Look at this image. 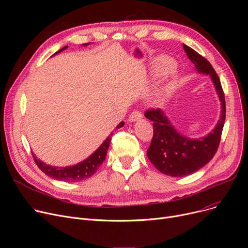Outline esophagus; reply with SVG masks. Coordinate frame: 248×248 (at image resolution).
Listing matches in <instances>:
<instances>
[{
    "mask_svg": "<svg viewBox=\"0 0 248 248\" xmlns=\"http://www.w3.org/2000/svg\"><path fill=\"white\" fill-rule=\"evenodd\" d=\"M141 112L139 110H134L131 114H129V121L131 122H137L141 119Z\"/></svg>",
    "mask_w": 248,
    "mask_h": 248,
    "instance_id": "obj_1",
    "label": "esophagus"
}]
</instances>
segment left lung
Returning <instances> with one entry per match:
<instances>
[{
    "label": "left lung",
    "mask_w": 248,
    "mask_h": 248,
    "mask_svg": "<svg viewBox=\"0 0 248 248\" xmlns=\"http://www.w3.org/2000/svg\"><path fill=\"white\" fill-rule=\"evenodd\" d=\"M188 58L197 71L210 75L221 101V115L213 131L206 137L193 140L181 135L167 119L162 109H148L147 119L153 122L154 136L147 155L158 170L171 177H185L200 170L216 154L226 116L225 97L219 77L210 62L183 44Z\"/></svg>",
    "instance_id": "1"
}]
</instances>
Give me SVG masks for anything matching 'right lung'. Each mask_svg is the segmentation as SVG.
<instances>
[{
    "instance_id": "right-lung-1",
    "label": "right lung",
    "mask_w": 248,
    "mask_h": 248,
    "mask_svg": "<svg viewBox=\"0 0 248 248\" xmlns=\"http://www.w3.org/2000/svg\"><path fill=\"white\" fill-rule=\"evenodd\" d=\"M89 43H85L83 44L84 46L88 45ZM68 46H65L63 48H61L59 51H57L55 54L59 53V52L63 51L64 49H66ZM54 54V55H55ZM124 123H121L117 124L116 128H120L122 126H124ZM111 136L112 133L107 138V140H104L102 144L100 145V147L89 157L82 161L81 163H78L74 166H69V167H64V168H58V167H52L49 165H46L45 163H43L42 161L38 160L35 155L32 153L33 159L36 163V165L38 166V168L40 170L46 174L48 177L55 179V180H59V181H65V182H78V181H82L85 180L87 178H90L93 176L97 170L98 168L100 167V165L103 163V161L106 160L107 157V153L110 144L111 140Z\"/></svg>"
}]
</instances>
